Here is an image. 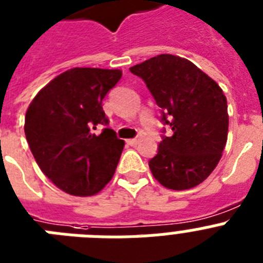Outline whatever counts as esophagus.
Returning a JSON list of instances; mask_svg holds the SVG:
<instances>
[{
    "label": "esophagus",
    "mask_w": 263,
    "mask_h": 263,
    "mask_svg": "<svg viewBox=\"0 0 263 263\" xmlns=\"http://www.w3.org/2000/svg\"><path fill=\"white\" fill-rule=\"evenodd\" d=\"M139 142H140V139L139 138H135V139H128L127 143L129 145H132V147H135V145L139 144Z\"/></svg>",
    "instance_id": "esophagus-1"
}]
</instances>
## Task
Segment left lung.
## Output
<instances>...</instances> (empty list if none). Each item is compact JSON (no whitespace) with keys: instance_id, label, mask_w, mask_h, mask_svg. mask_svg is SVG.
<instances>
[{"instance_id":"obj_1","label":"left lung","mask_w":263,"mask_h":263,"mask_svg":"<svg viewBox=\"0 0 263 263\" xmlns=\"http://www.w3.org/2000/svg\"><path fill=\"white\" fill-rule=\"evenodd\" d=\"M145 83L160 108L165 136L148 162L162 186L187 190L198 186L217 167L229 129L227 100L220 87L191 61L159 54L129 68Z\"/></svg>"}]
</instances>
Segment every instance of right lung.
Wrapping results in <instances>:
<instances>
[{
	"mask_svg": "<svg viewBox=\"0 0 263 263\" xmlns=\"http://www.w3.org/2000/svg\"><path fill=\"white\" fill-rule=\"evenodd\" d=\"M121 70L73 68L40 90L25 115V136L37 164L64 193L90 196L104 189L124 142L108 125L103 99Z\"/></svg>",
	"mask_w": 263,
	"mask_h": 263,
	"instance_id": "add662e5",
	"label": "right lung"
}]
</instances>
